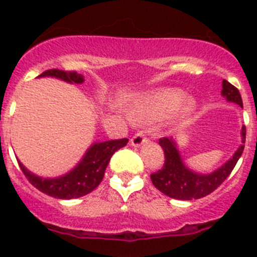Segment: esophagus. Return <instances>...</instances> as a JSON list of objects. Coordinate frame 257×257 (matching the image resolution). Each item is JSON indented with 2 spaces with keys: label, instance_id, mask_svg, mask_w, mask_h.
Here are the masks:
<instances>
[{
  "label": "esophagus",
  "instance_id": "obj_1",
  "mask_svg": "<svg viewBox=\"0 0 257 257\" xmlns=\"http://www.w3.org/2000/svg\"><path fill=\"white\" fill-rule=\"evenodd\" d=\"M147 141V136H145V133L141 131V132H137L135 136L131 139V143H132L133 147H140Z\"/></svg>",
  "mask_w": 257,
  "mask_h": 257
}]
</instances>
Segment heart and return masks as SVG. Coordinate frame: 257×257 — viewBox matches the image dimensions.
I'll return each mask as SVG.
<instances>
[{
    "instance_id": "b5f03b06",
    "label": "heart",
    "mask_w": 257,
    "mask_h": 257,
    "mask_svg": "<svg viewBox=\"0 0 257 257\" xmlns=\"http://www.w3.org/2000/svg\"><path fill=\"white\" fill-rule=\"evenodd\" d=\"M195 101L184 100V93L179 89H161L145 96L136 112L144 118H163L177 109L179 117L185 118L195 110Z\"/></svg>"
}]
</instances>
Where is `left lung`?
Returning <instances> with one entry per match:
<instances>
[{
	"instance_id": "left-lung-1",
	"label": "left lung",
	"mask_w": 257,
	"mask_h": 257,
	"mask_svg": "<svg viewBox=\"0 0 257 257\" xmlns=\"http://www.w3.org/2000/svg\"><path fill=\"white\" fill-rule=\"evenodd\" d=\"M221 94L229 102H235L243 106L239 89L229 84L227 80H223ZM241 143H245V126L241 128ZM159 144L164 151L165 161L163 168L151 175V180L159 191L172 199L177 200L201 199L212 193L231 175L232 169L235 168L236 163L244 151V145H240L235 155L225 164L212 173L204 175L191 171L184 164L177 149V144L172 137H163L159 140Z\"/></svg>"
}]
</instances>
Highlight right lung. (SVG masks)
Here are the masks:
<instances>
[{
    "label": "right lung",
    "mask_w": 257,
    "mask_h": 257,
    "mask_svg": "<svg viewBox=\"0 0 257 257\" xmlns=\"http://www.w3.org/2000/svg\"><path fill=\"white\" fill-rule=\"evenodd\" d=\"M38 77H54L69 84H82L84 77L77 72L69 70L50 69L45 70ZM128 143V139L120 140H109L102 143H94L86 151L85 156L76 167L66 175L56 177V179H44L34 175L18 161L22 173L29 180V183L36 187L38 191L56 199H76L81 197L96 189L98 184L102 181L105 169L108 167L109 160L117 149L122 148Z\"/></svg>",
    "instance_id": "right-lung-1"
}]
</instances>
